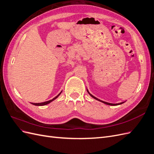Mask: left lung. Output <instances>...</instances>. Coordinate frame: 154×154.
Segmentation results:
<instances>
[{
    "label": "left lung",
    "instance_id": "left-lung-1",
    "mask_svg": "<svg viewBox=\"0 0 154 154\" xmlns=\"http://www.w3.org/2000/svg\"><path fill=\"white\" fill-rule=\"evenodd\" d=\"M87 92H88V94H90V96H91V97H92L93 98H94L95 100H98V101H101V102H102V103H105V104H106V105H112V106H116V105H121V104H122V103H125V102H122V103H116V104H113V103H107V102H105V101H101V100H99V99H97V97H94V96L93 95H92L91 93L88 92V91L87 90Z\"/></svg>",
    "mask_w": 154,
    "mask_h": 154
}]
</instances>
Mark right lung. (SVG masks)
Masks as SVG:
<instances>
[{
    "label": "right lung",
    "mask_w": 154,
    "mask_h": 154,
    "mask_svg": "<svg viewBox=\"0 0 154 154\" xmlns=\"http://www.w3.org/2000/svg\"><path fill=\"white\" fill-rule=\"evenodd\" d=\"M62 92V91L60 92L59 94H58L57 96L54 97L53 99L51 100H49V101H45V102H42V103H31V104L34 105H36V106H43V105H47V104H49V103H51V101H53V100H54L55 99H57V97H58L60 96V94H61Z\"/></svg>",
    "instance_id": "obj_1"
}]
</instances>
